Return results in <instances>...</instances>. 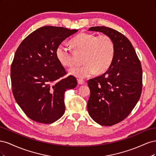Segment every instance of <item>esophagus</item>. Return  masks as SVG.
I'll use <instances>...</instances> for the list:
<instances>
[{
  "label": "esophagus",
  "instance_id": "esophagus-1",
  "mask_svg": "<svg viewBox=\"0 0 156 156\" xmlns=\"http://www.w3.org/2000/svg\"><path fill=\"white\" fill-rule=\"evenodd\" d=\"M84 83H85V81L83 79H78V83L79 84H84Z\"/></svg>",
  "mask_w": 156,
  "mask_h": 156
}]
</instances>
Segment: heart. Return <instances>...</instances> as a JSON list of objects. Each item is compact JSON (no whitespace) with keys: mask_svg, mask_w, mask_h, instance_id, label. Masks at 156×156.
Returning a JSON list of instances; mask_svg holds the SVG:
<instances>
[{"mask_svg":"<svg viewBox=\"0 0 156 156\" xmlns=\"http://www.w3.org/2000/svg\"><path fill=\"white\" fill-rule=\"evenodd\" d=\"M74 51L83 53L81 66L69 69V74L77 77L85 78L98 73L105 72L111 66L115 55V46L111 37L107 34L95 35L82 32L70 41ZM56 56L64 66L69 67L73 64L71 51L64 44L56 49Z\"/></svg>","mask_w":156,"mask_h":156,"instance_id":"obj_1","label":"heart"}]
</instances>
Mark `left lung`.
<instances>
[{"label":"left lung","mask_w":156,"mask_h":156,"mask_svg":"<svg viewBox=\"0 0 156 156\" xmlns=\"http://www.w3.org/2000/svg\"><path fill=\"white\" fill-rule=\"evenodd\" d=\"M109 36L115 46L113 62L105 73L89 79L90 116L101 126H111L124 120L139 100L143 88L140 60L130 41L117 30L105 27L88 29Z\"/></svg>","instance_id":"obj_1"}]
</instances>
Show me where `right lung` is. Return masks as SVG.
I'll use <instances>...</instances> for the list:
<instances>
[{
  "instance_id": "add662e5",
  "label": "right lung",
  "mask_w": 156,
  "mask_h": 156,
  "mask_svg": "<svg viewBox=\"0 0 156 156\" xmlns=\"http://www.w3.org/2000/svg\"><path fill=\"white\" fill-rule=\"evenodd\" d=\"M77 30L45 26L32 32L18 47L11 66L14 98L26 115L51 124L65 112L64 93L77 86L56 56L59 44Z\"/></svg>"
}]
</instances>
